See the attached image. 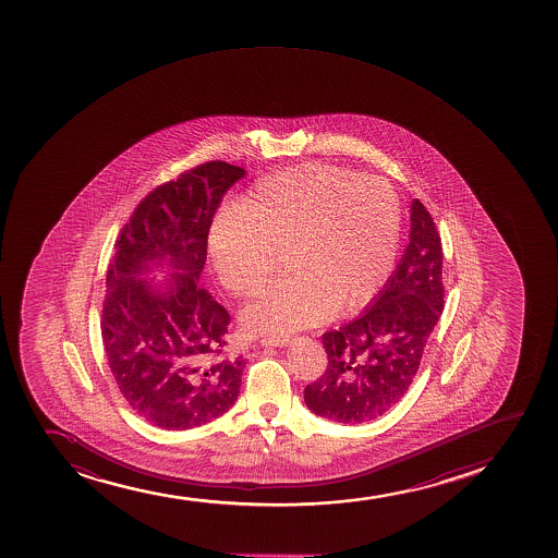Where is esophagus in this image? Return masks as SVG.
Segmentation results:
<instances>
[{
    "mask_svg": "<svg viewBox=\"0 0 558 558\" xmlns=\"http://www.w3.org/2000/svg\"><path fill=\"white\" fill-rule=\"evenodd\" d=\"M259 343L262 347H288L289 338H265Z\"/></svg>",
    "mask_w": 558,
    "mask_h": 558,
    "instance_id": "esophagus-1",
    "label": "esophagus"
}]
</instances>
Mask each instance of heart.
Wrapping results in <instances>:
<instances>
[{
	"mask_svg": "<svg viewBox=\"0 0 558 558\" xmlns=\"http://www.w3.org/2000/svg\"><path fill=\"white\" fill-rule=\"evenodd\" d=\"M401 217L399 196L380 178L301 165L265 175L219 215L207 256L222 288L246 296L269 278L276 251L288 248L294 272L241 312L244 330L283 336L375 299L395 267Z\"/></svg>",
	"mask_w": 558,
	"mask_h": 558,
	"instance_id": "obj_1",
	"label": "heart"
}]
</instances>
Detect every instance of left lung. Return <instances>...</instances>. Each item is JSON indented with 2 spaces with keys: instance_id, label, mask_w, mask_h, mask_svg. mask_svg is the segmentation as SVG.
I'll return each mask as SVG.
<instances>
[{
  "instance_id": "1",
  "label": "left lung",
  "mask_w": 558,
  "mask_h": 558,
  "mask_svg": "<svg viewBox=\"0 0 558 558\" xmlns=\"http://www.w3.org/2000/svg\"><path fill=\"white\" fill-rule=\"evenodd\" d=\"M441 259L433 217L415 198L407 251L393 275L364 314L323 336L328 367L304 389L315 415L357 425L378 420L401 401L444 312Z\"/></svg>"
}]
</instances>
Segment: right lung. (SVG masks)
<instances>
[{"mask_svg": "<svg viewBox=\"0 0 558 558\" xmlns=\"http://www.w3.org/2000/svg\"><path fill=\"white\" fill-rule=\"evenodd\" d=\"M244 175L211 161L151 191L107 269V362L128 404L165 430L206 425L238 401L244 357H220L230 315L198 282L215 211Z\"/></svg>", "mask_w": 558, "mask_h": 558, "instance_id": "right-lung-1", "label": "right lung"}]
</instances>
